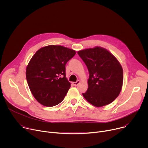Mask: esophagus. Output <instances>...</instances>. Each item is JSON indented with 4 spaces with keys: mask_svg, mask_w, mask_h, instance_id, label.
Returning a JSON list of instances; mask_svg holds the SVG:
<instances>
[{
    "mask_svg": "<svg viewBox=\"0 0 148 148\" xmlns=\"http://www.w3.org/2000/svg\"><path fill=\"white\" fill-rule=\"evenodd\" d=\"M72 84H73V86H78V84H79V81H77L76 82H72Z\"/></svg>",
    "mask_w": 148,
    "mask_h": 148,
    "instance_id": "obj_1",
    "label": "esophagus"
}]
</instances>
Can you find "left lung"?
Masks as SVG:
<instances>
[{
    "mask_svg": "<svg viewBox=\"0 0 148 148\" xmlns=\"http://www.w3.org/2000/svg\"><path fill=\"white\" fill-rule=\"evenodd\" d=\"M89 71L88 87L83 97L95 107L113 102L119 95L123 83V70L117 59L99 47L78 51Z\"/></svg>",
    "mask_w": 148,
    "mask_h": 148,
    "instance_id": "left-lung-1",
    "label": "left lung"
}]
</instances>
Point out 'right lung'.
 I'll return each instance as SVG.
<instances>
[{
	"label": "right lung",
	"mask_w": 148,
	"mask_h": 148,
	"mask_svg": "<svg viewBox=\"0 0 148 148\" xmlns=\"http://www.w3.org/2000/svg\"><path fill=\"white\" fill-rule=\"evenodd\" d=\"M76 54L61 46L50 45L39 49L26 69V79L36 99L46 107L60 103L70 88L66 65Z\"/></svg>",
	"instance_id": "add662e5"
}]
</instances>
